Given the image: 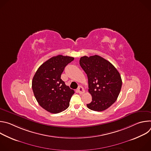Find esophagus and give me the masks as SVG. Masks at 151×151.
Here are the masks:
<instances>
[{
	"mask_svg": "<svg viewBox=\"0 0 151 151\" xmlns=\"http://www.w3.org/2000/svg\"><path fill=\"white\" fill-rule=\"evenodd\" d=\"M78 93H79V94H83V93H85V90H83V87H81V86H79V87H78Z\"/></svg>",
	"mask_w": 151,
	"mask_h": 151,
	"instance_id": "1",
	"label": "esophagus"
}]
</instances>
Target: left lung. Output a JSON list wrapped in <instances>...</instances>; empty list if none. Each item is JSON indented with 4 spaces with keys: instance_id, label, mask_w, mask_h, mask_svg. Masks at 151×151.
Masks as SVG:
<instances>
[{
    "instance_id": "left-lung-1",
    "label": "left lung",
    "mask_w": 151,
    "mask_h": 151,
    "mask_svg": "<svg viewBox=\"0 0 151 151\" xmlns=\"http://www.w3.org/2000/svg\"><path fill=\"white\" fill-rule=\"evenodd\" d=\"M79 64L87 75L88 92L92 96L87 107L97 112L107 109L119 94L122 87L119 73L112 64L97 55L82 57Z\"/></svg>"
}]
</instances>
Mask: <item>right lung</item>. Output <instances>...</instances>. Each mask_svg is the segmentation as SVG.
<instances>
[{
	"label": "right lung",
	"instance_id": "1",
	"mask_svg": "<svg viewBox=\"0 0 151 151\" xmlns=\"http://www.w3.org/2000/svg\"><path fill=\"white\" fill-rule=\"evenodd\" d=\"M73 57H52L38 68L32 80V90L39 105L47 111L58 114L66 110L74 90L61 79V75Z\"/></svg>",
	"mask_w": 151,
	"mask_h": 151
}]
</instances>
